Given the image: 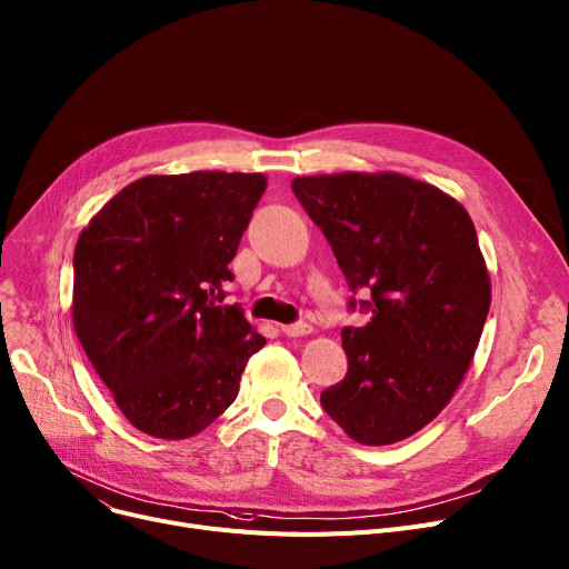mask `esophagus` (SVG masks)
<instances>
[{"instance_id":"34e87169","label":"esophagus","mask_w":569,"mask_h":569,"mask_svg":"<svg viewBox=\"0 0 569 569\" xmlns=\"http://www.w3.org/2000/svg\"><path fill=\"white\" fill-rule=\"evenodd\" d=\"M311 325L309 322H292V325H283L281 327V331L286 333V336H290V338H297V336H307V333H311Z\"/></svg>"}]
</instances>
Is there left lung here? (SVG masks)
<instances>
[{
    "mask_svg": "<svg viewBox=\"0 0 569 569\" xmlns=\"http://www.w3.org/2000/svg\"><path fill=\"white\" fill-rule=\"evenodd\" d=\"M292 192L350 290L368 295L370 322L340 331L348 372L322 409L359 443L402 441L448 405L478 348L491 288L473 221L402 173L307 176Z\"/></svg>",
    "mask_w": 569,
    "mask_h": 569,
    "instance_id": "8db88e82",
    "label": "left lung"
}]
</instances>
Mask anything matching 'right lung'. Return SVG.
Instances as JSON below:
<instances>
[{
	"instance_id": "right-lung-1",
	"label": "right lung",
	"mask_w": 569,
	"mask_h": 569,
	"mask_svg": "<svg viewBox=\"0 0 569 569\" xmlns=\"http://www.w3.org/2000/svg\"><path fill=\"white\" fill-rule=\"evenodd\" d=\"M264 187L260 173L146 176L74 247V331L126 419L150 437L206 430L264 346L240 305H221Z\"/></svg>"
}]
</instances>
